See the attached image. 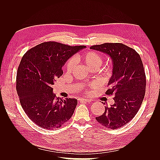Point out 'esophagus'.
Instances as JSON below:
<instances>
[{"mask_svg": "<svg viewBox=\"0 0 160 160\" xmlns=\"http://www.w3.org/2000/svg\"><path fill=\"white\" fill-rule=\"evenodd\" d=\"M79 101H81V102H91V101H92L91 99H85V98H81L79 99Z\"/></svg>", "mask_w": 160, "mask_h": 160, "instance_id": "obj_1", "label": "esophagus"}]
</instances>
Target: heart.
<instances>
[{
	"mask_svg": "<svg viewBox=\"0 0 160 160\" xmlns=\"http://www.w3.org/2000/svg\"><path fill=\"white\" fill-rule=\"evenodd\" d=\"M75 59L77 61L83 62L91 70L98 69L103 62L102 57L98 52L95 51H89L83 55H79L75 57ZM74 65L75 60L72 58V59H70L67 61L65 64V69L67 72H71L73 69ZM101 71L105 75L108 74L110 71V69L109 67L105 66L103 69H101Z\"/></svg>",
	"mask_w": 160,
	"mask_h": 160,
	"instance_id": "1",
	"label": "heart"
}]
</instances>
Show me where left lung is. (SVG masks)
<instances>
[{
    "mask_svg": "<svg viewBox=\"0 0 160 160\" xmlns=\"http://www.w3.org/2000/svg\"><path fill=\"white\" fill-rule=\"evenodd\" d=\"M90 49L105 53L113 62L105 94L115 96V103L105 106L103 114L95 119L107 128L118 129L135 117L143 102L146 79L142 61L135 50L122 43L106 42Z\"/></svg>",
    "mask_w": 160,
    "mask_h": 160,
    "instance_id": "1",
    "label": "left lung"
}]
</instances>
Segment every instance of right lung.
<instances>
[{"instance_id":"add662e5","label":"right lung","mask_w":160,"mask_h":160,"mask_svg":"<svg viewBox=\"0 0 160 160\" xmlns=\"http://www.w3.org/2000/svg\"><path fill=\"white\" fill-rule=\"evenodd\" d=\"M85 47L49 41L23 55L17 73V94L23 110L39 127L59 128L73 114L77 100L57 98L51 85L63 73L62 67L66 61Z\"/></svg>"}]
</instances>
